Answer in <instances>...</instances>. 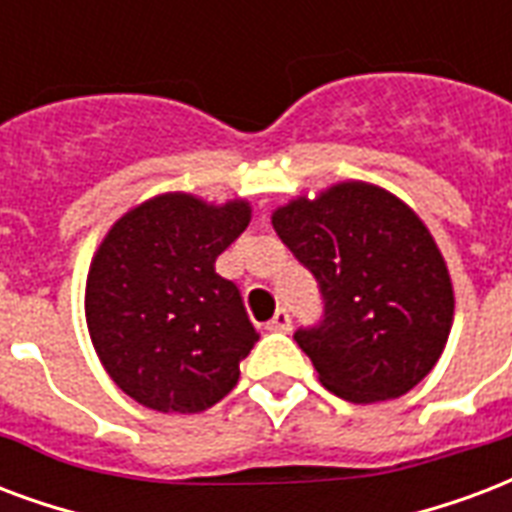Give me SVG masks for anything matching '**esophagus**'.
I'll return each mask as SVG.
<instances>
[{"mask_svg":"<svg viewBox=\"0 0 512 512\" xmlns=\"http://www.w3.org/2000/svg\"><path fill=\"white\" fill-rule=\"evenodd\" d=\"M267 329H270V332H288V329H291V315H288L286 307H280L278 313L272 315V321L267 324Z\"/></svg>","mask_w":512,"mask_h":512,"instance_id":"1","label":"esophagus"}]
</instances>
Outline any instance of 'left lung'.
<instances>
[{"label": "left lung", "mask_w": 512, "mask_h": 512, "mask_svg": "<svg viewBox=\"0 0 512 512\" xmlns=\"http://www.w3.org/2000/svg\"><path fill=\"white\" fill-rule=\"evenodd\" d=\"M272 226L318 283L324 315L294 340L348 402L407 394L432 372L453 324V288L432 234L405 202L370 183L294 199Z\"/></svg>", "instance_id": "8db88e82"}]
</instances>
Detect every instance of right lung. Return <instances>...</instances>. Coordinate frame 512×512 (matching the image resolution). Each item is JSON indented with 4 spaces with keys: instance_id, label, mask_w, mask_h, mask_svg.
I'll return each mask as SVG.
<instances>
[{
    "instance_id": "right-lung-1",
    "label": "right lung",
    "mask_w": 512,
    "mask_h": 512,
    "mask_svg": "<svg viewBox=\"0 0 512 512\" xmlns=\"http://www.w3.org/2000/svg\"><path fill=\"white\" fill-rule=\"evenodd\" d=\"M251 221L242 199L142 202L107 232L86 283V318L115 386L159 413H199L237 386L259 334L215 259Z\"/></svg>"
}]
</instances>
